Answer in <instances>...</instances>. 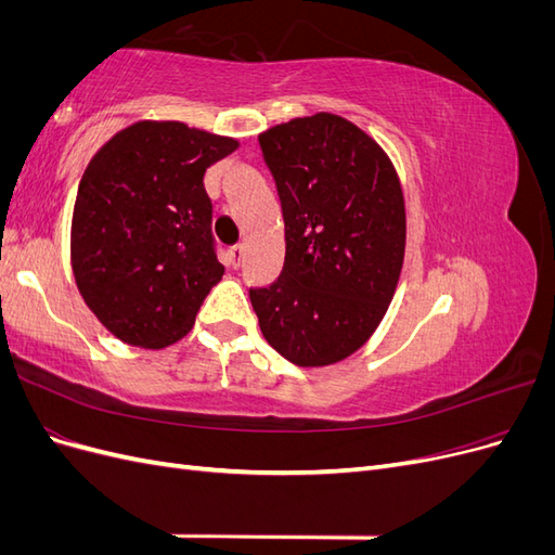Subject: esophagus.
Segmentation results:
<instances>
[{
	"label": "esophagus",
	"instance_id": "obj_1",
	"mask_svg": "<svg viewBox=\"0 0 555 555\" xmlns=\"http://www.w3.org/2000/svg\"><path fill=\"white\" fill-rule=\"evenodd\" d=\"M229 257H231L233 268H241L243 257H245V249H243V245H233V247L229 249Z\"/></svg>",
	"mask_w": 555,
	"mask_h": 555
}]
</instances>
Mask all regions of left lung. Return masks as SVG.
I'll use <instances>...</instances> for the list:
<instances>
[{"mask_svg":"<svg viewBox=\"0 0 555 555\" xmlns=\"http://www.w3.org/2000/svg\"><path fill=\"white\" fill-rule=\"evenodd\" d=\"M284 217V266L249 289L263 338L300 367L365 345L389 310L405 259V198L375 139L333 113L259 133Z\"/></svg>","mask_w":555,"mask_h":555,"instance_id":"left-lung-1","label":"left lung"}]
</instances>
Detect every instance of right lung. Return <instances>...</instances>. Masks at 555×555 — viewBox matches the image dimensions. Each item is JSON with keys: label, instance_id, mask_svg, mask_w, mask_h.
I'll return each mask as SVG.
<instances>
[{"label": "right lung", "instance_id": "1", "mask_svg": "<svg viewBox=\"0 0 555 555\" xmlns=\"http://www.w3.org/2000/svg\"><path fill=\"white\" fill-rule=\"evenodd\" d=\"M236 147L184 122L141 120L90 159L74 206L72 268L115 338L162 349L192 331L224 275L204 176Z\"/></svg>", "mask_w": 555, "mask_h": 555}]
</instances>
